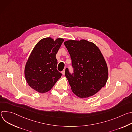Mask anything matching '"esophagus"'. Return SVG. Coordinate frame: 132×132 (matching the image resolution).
Masks as SVG:
<instances>
[{
  "mask_svg": "<svg viewBox=\"0 0 132 132\" xmlns=\"http://www.w3.org/2000/svg\"><path fill=\"white\" fill-rule=\"evenodd\" d=\"M62 74H63V75H65V69H64L62 71Z\"/></svg>",
  "mask_w": 132,
  "mask_h": 132,
  "instance_id": "1",
  "label": "esophagus"
}]
</instances>
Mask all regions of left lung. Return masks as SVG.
<instances>
[{
  "instance_id": "obj_1",
  "label": "left lung",
  "mask_w": 132,
  "mask_h": 132,
  "mask_svg": "<svg viewBox=\"0 0 132 132\" xmlns=\"http://www.w3.org/2000/svg\"><path fill=\"white\" fill-rule=\"evenodd\" d=\"M70 55L73 73L65 69L67 78L73 93L81 98L97 93L107 81L108 69L99 48L85 40H68L64 42Z\"/></svg>"
}]
</instances>
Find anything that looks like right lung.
Returning a JSON list of instances; mask_svg holds the SVG:
<instances>
[{
    "mask_svg": "<svg viewBox=\"0 0 132 132\" xmlns=\"http://www.w3.org/2000/svg\"><path fill=\"white\" fill-rule=\"evenodd\" d=\"M63 42L62 38L54 41L46 37L41 40L32 50L24 74L27 83L35 91L40 93L48 91L62 76L56 68V55Z\"/></svg>",
    "mask_w": 132,
    "mask_h": 132,
    "instance_id": "right-lung-1",
    "label": "right lung"
}]
</instances>
